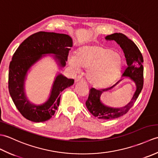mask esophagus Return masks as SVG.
<instances>
[{
    "label": "esophagus",
    "mask_w": 158,
    "mask_h": 158,
    "mask_svg": "<svg viewBox=\"0 0 158 158\" xmlns=\"http://www.w3.org/2000/svg\"><path fill=\"white\" fill-rule=\"evenodd\" d=\"M82 80H83V79H82V77L81 76H77V77H76V78H75V82L81 81H82Z\"/></svg>",
    "instance_id": "obj_1"
}]
</instances>
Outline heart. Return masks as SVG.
<instances>
[{"instance_id":"obj_1","label":"heart","mask_w":158,"mask_h":158,"mask_svg":"<svg viewBox=\"0 0 158 158\" xmlns=\"http://www.w3.org/2000/svg\"><path fill=\"white\" fill-rule=\"evenodd\" d=\"M69 64L75 70L79 66L88 69L87 78L96 87L106 86L118 76L122 58L113 50L98 45H85L77 50Z\"/></svg>"}]
</instances>
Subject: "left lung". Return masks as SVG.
Segmentation results:
<instances>
[{"label": "left lung", "instance_id": "1", "mask_svg": "<svg viewBox=\"0 0 158 158\" xmlns=\"http://www.w3.org/2000/svg\"><path fill=\"white\" fill-rule=\"evenodd\" d=\"M105 39L106 40L115 41L123 49L127 66L124 70L122 76L130 77L135 82L136 85V90L130 102L125 106L119 109H113L106 106L100 100V96L102 92L113 88L119 81L114 85L107 88L96 89L93 88L89 89L88 98L85 102L89 111L98 119H113L118 118L128 112L141 92L144 83L143 57L135 43L122 33H114L106 36Z\"/></svg>", "mask_w": 158, "mask_h": 158}]
</instances>
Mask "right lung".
I'll return each mask as SVG.
<instances>
[{"label":"right lung","mask_w":158,"mask_h":158,"mask_svg":"<svg viewBox=\"0 0 158 158\" xmlns=\"http://www.w3.org/2000/svg\"><path fill=\"white\" fill-rule=\"evenodd\" d=\"M72 45L69 35L41 31L28 36L16 49L9 64V92L16 108L26 119L34 122L51 119L59 106L61 92L74 83V79L58 75L48 101L41 106L33 105L26 99L23 92L28 70L45 53H54L60 65L64 66Z\"/></svg>","instance_id":"add662e5"}]
</instances>
